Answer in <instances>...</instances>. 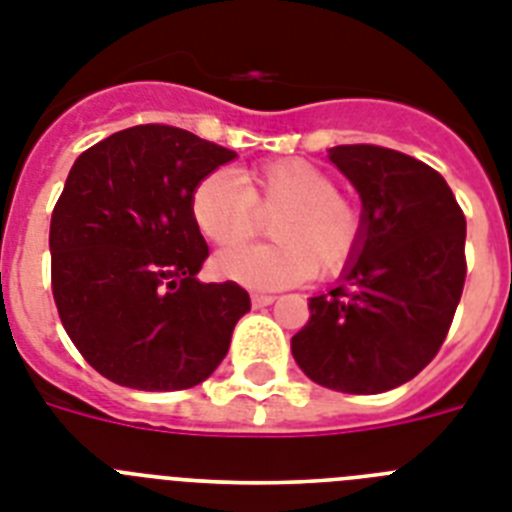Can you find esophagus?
I'll return each mask as SVG.
<instances>
[{"instance_id": "34e87169", "label": "esophagus", "mask_w": 512, "mask_h": 512, "mask_svg": "<svg viewBox=\"0 0 512 512\" xmlns=\"http://www.w3.org/2000/svg\"><path fill=\"white\" fill-rule=\"evenodd\" d=\"M276 302V296L273 294H252V307H268V304Z\"/></svg>"}]
</instances>
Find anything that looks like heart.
I'll return each mask as SVG.
<instances>
[{"mask_svg":"<svg viewBox=\"0 0 512 512\" xmlns=\"http://www.w3.org/2000/svg\"><path fill=\"white\" fill-rule=\"evenodd\" d=\"M273 212V242L218 255V276L252 289H281L312 276L328 281L341 276L362 249L364 203L338 190L336 176L304 158H273L239 176L213 171L190 197L197 231L221 249L249 242L260 231V216Z\"/></svg>","mask_w":512,"mask_h":512,"instance_id":"b5f03b06","label":"heart"}]
</instances>
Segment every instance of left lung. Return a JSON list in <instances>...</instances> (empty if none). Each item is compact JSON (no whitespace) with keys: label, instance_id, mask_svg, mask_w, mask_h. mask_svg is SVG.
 Returning <instances> with one entry per match:
<instances>
[{"label":"left lung","instance_id":"obj_1","mask_svg":"<svg viewBox=\"0 0 512 512\" xmlns=\"http://www.w3.org/2000/svg\"><path fill=\"white\" fill-rule=\"evenodd\" d=\"M367 231L343 281L309 299L291 354L309 380L372 395L409 382L448 336L466 281V216L432 166L380 145H338Z\"/></svg>","mask_w":512,"mask_h":512}]
</instances>
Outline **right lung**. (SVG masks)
Masks as SVG:
<instances>
[{"mask_svg":"<svg viewBox=\"0 0 512 512\" xmlns=\"http://www.w3.org/2000/svg\"><path fill=\"white\" fill-rule=\"evenodd\" d=\"M231 158L179 127L137 124L70 169L51 213V294L67 336L106 380L184 390L229 351L249 294L234 281H197L208 244L190 197Z\"/></svg>","mask_w":512,"mask_h":512,"instance_id":"add662e5","label":"right lung"}]
</instances>
